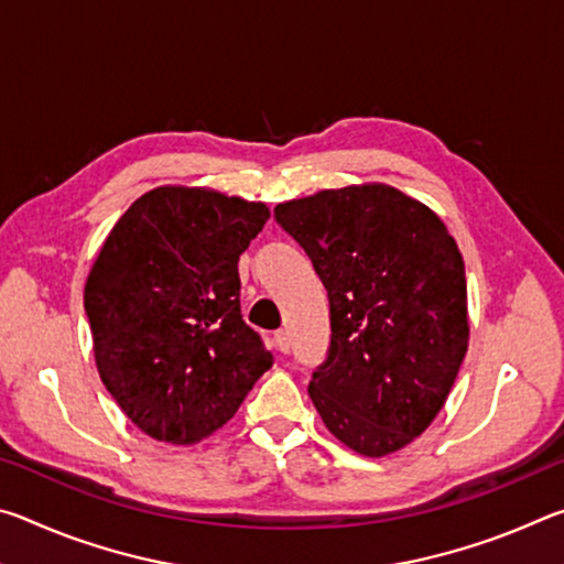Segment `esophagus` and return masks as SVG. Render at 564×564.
<instances>
[{
  "instance_id": "obj_1",
  "label": "esophagus",
  "mask_w": 564,
  "mask_h": 564,
  "mask_svg": "<svg viewBox=\"0 0 564 564\" xmlns=\"http://www.w3.org/2000/svg\"><path fill=\"white\" fill-rule=\"evenodd\" d=\"M273 343H275V348H279L281 352H289V348H291L289 333H285V330H275L273 333Z\"/></svg>"
}]
</instances>
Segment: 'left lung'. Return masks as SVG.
Here are the masks:
<instances>
[{
  "label": "left lung",
  "mask_w": 564,
  "mask_h": 564,
  "mask_svg": "<svg viewBox=\"0 0 564 564\" xmlns=\"http://www.w3.org/2000/svg\"><path fill=\"white\" fill-rule=\"evenodd\" d=\"M328 291L330 350L308 395L366 457L403 451L451 395L470 340L465 263L433 208L388 184L275 206Z\"/></svg>",
  "instance_id": "1"
}]
</instances>
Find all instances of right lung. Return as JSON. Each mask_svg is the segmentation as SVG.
I'll list each match as a JSON object with an SVG mask.
<instances>
[{"label":"right lung","instance_id":"right-lung-1","mask_svg":"<svg viewBox=\"0 0 564 564\" xmlns=\"http://www.w3.org/2000/svg\"><path fill=\"white\" fill-rule=\"evenodd\" d=\"M269 218L261 202L159 186L104 241L84 289L94 360L123 415L154 441L202 443L273 366L238 303V259Z\"/></svg>","mask_w":564,"mask_h":564}]
</instances>
